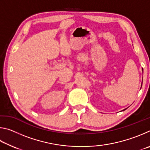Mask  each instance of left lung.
Wrapping results in <instances>:
<instances>
[{
	"label": "left lung",
	"mask_w": 150,
	"mask_h": 150,
	"mask_svg": "<svg viewBox=\"0 0 150 150\" xmlns=\"http://www.w3.org/2000/svg\"><path fill=\"white\" fill-rule=\"evenodd\" d=\"M124 110H126V109H124Z\"/></svg>",
	"instance_id": "8db88e82"
}]
</instances>
